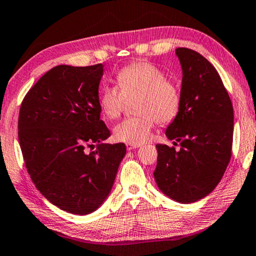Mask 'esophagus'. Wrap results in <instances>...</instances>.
<instances>
[{
	"mask_svg": "<svg viewBox=\"0 0 256 256\" xmlns=\"http://www.w3.org/2000/svg\"><path fill=\"white\" fill-rule=\"evenodd\" d=\"M140 145H136V144H130V143H127L126 144V148H127V150L128 151H132V150H134V148H140Z\"/></svg>",
	"mask_w": 256,
	"mask_h": 256,
	"instance_id": "1",
	"label": "esophagus"
}]
</instances>
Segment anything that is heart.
Masks as SVG:
<instances>
[{
  "mask_svg": "<svg viewBox=\"0 0 256 256\" xmlns=\"http://www.w3.org/2000/svg\"><path fill=\"white\" fill-rule=\"evenodd\" d=\"M118 88L104 87L100 92L98 104L110 120L118 119L124 111L126 100L137 97L135 113L116 126L114 138L124 143L143 144L151 138L156 120L164 124L178 116L182 97L175 84L164 73L148 62H134L116 76Z\"/></svg>",
  "mask_w": 256,
  "mask_h": 256,
  "instance_id": "heart-1",
  "label": "heart"
}]
</instances>
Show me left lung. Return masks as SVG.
<instances>
[{
	"label": "left lung",
	"instance_id": "1",
	"mask_svg": "<svg viewBox=\"0 0 256 256\" xmlns=\"http://www.w3.org/2000/svg\"><path fill=\"white\" fill-rule=\"evenodd\" d=\"M183 70L178 116L166 136L174 146L158 144L153 175L156 186L175 202H194L221 180L232 154L234 108L222 78L199 52L176 49Z\"/></svg>",
	"mask_w": 256,
	"mask_h": 256
}]
</instances>
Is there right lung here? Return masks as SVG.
<instances>
[{"mask_svg": "<svg viewBox=\"0 0 256 256\" xmlns=\"http://www.w3.org/2000/svg\"><path fill=\"white\" fill-rule=\"evenodd\" d=\"M103 64L58 65L24 97L18 140L35 186L54 206L72 214L96 210L111 191L126 154L124 143L100 120L98 87ZM96 144L95 152L85 148Z\"/></svg>", "mask_w": 256, "mask_h": 256, "instance_id": "right-lung-1", "label": "right lung"}]
</instances>
